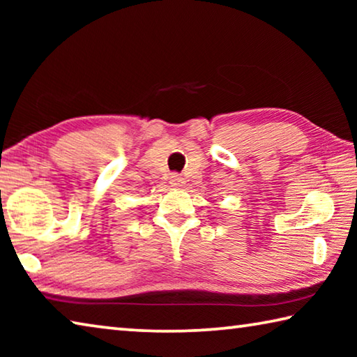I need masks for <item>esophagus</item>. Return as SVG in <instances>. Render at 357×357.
<instances>
[{"label":"esophagus","mask_w":357,"mask_h":357,"mask_svg":"<svg viewBox=\"0 0 357 357\" xmlns=\"http://www.w3.org/2000/svg\"><path fill=\"white\" fill-rule=\"evenodd\" d=\"M170 184H172L173 187H181V185L184 184V178L181 176V174L173 173L172 176H170Z\"/></svg>","instance_id":"1"}]
</instances>
